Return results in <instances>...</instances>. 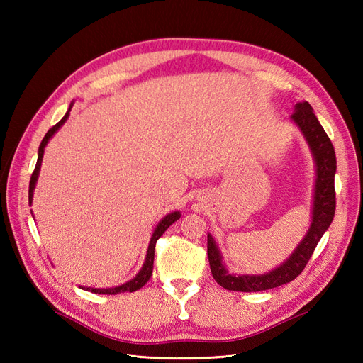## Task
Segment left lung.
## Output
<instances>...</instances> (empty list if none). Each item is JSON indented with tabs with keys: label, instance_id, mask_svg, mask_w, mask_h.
Here are the masks:
<instances>
[{
	"label": "left lung",
	"instance_id": "obj_1",
	"mask_svg": "<svg viewBox=\"0 0 363 363\" xmlns=\"http://www.w3.org/2000/svg\"><path fill=\"white\" fill-rule=\"evenodd\" d=\"M296 125L301 128L307 142L313 151L316 160V184H315V201H313V219L303 242L296 247L294 255L283 263L281 267L263 276H232L224 268L221 255L213 242L211 235H207V257L211 265L212 276L216 283L228 291L239 292H259L281 286L296 279L306 268L307 262L312 257L313 251L325 233L328 225L332 224L336 208L335 192V172L336 156L330 138L327 136L320 121L315 116L312 106L303 101L295 104V112L291 116Z\"/></svg>",
	"mask_w": 363,
	"mask_h": 363
}]
</instances>
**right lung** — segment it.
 Segmentation results:
<instances>
[{"instance_id":"add662e5","label":"right lung","mask_w":363,"mask_h":363,"mask_svg":"<svg viewBox=\"0 0 363 363\" xmlns=\"http://www.w3.org/2000/svg\"><path fill=\"white\" fill-rule=\"evenodd\" d=\"M69 111H71V107H69ZM69 111H68L67 115H65V116L59 121V123H57L56 125H52V127L47 131L45 138H43L42 142H40L36 168H35V171H33L31 179H30V189H28V200H30V203H31V196H33V189H35V184H36L38 175H39V169H40V162H42V157H43V148H45V145H47V142L50 140V138H51L54 133H56V131L63 125L65 121L68 119ZM179 218H180V213H179V212H172V213L164 216V218L162 219V221L159 223V225L156 227L155 233H152V238H151V240H150V247H148V251H147V259H145L144 267H142V269L138 272V276H136L133 280H130L128 283L123 284V286H118V288H108V289H94V288H87V289H89L91 292H94V294H107V295H115V294H121V292H133V291L140 289V288L144 286V284L150 280L151 274H152V265H155V250H156L157 239H159L164 232H167V228H168L172 223L177 221Z\"/></svg>"}]
</instances>
